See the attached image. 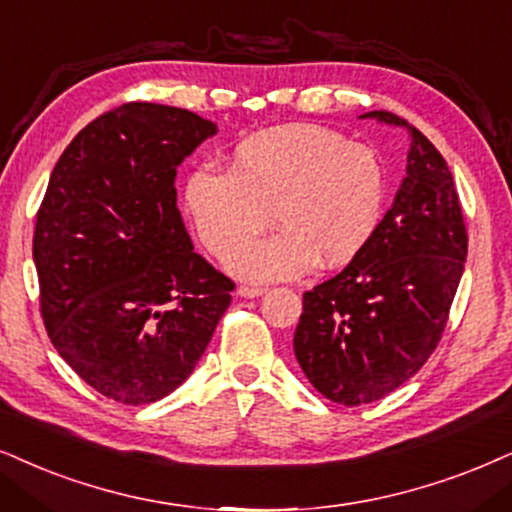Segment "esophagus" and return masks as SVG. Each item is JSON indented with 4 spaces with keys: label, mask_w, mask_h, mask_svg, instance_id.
Returning <instances> with one entry per match:
<instances>
[{
    "label": "esophagus",
    "mask_w": 512,
    "mask_h": 512,
    "mask_svg": "<svg viewBox=\"0 0 512 512\" xmlns=\"http://www.w3.org/2000/svg\"><path fill=\"white\" fill-rule=\"evenodd\" d=\"M267 293V288L262 286H238V295L241 297H260Z\"/></svg>",
    "instance_id": "obj_1"
}]
</instances>
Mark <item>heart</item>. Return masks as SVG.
<instances>
[{"label":"heart","mask_w":512,"mask_h":512,"mask_svg":"<svg viewBox=\"0 0 512 512\" xmlns=\"http://www.w3.org/2000/svg\"><path fill=\"white\" fill-rule=\"evenodd\" d=\"M387 170L368 144L319 125L262 129L238 141L229 172L200 165L184 184V210L200 243L252 283L300 278L316 262L340 269L378 234ZM276 235L245 244L266 228ZM244 245L241 246L240 243Z\"/></svg>","instance_id":"obj_1"}]
</instances>
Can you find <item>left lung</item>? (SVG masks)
Segmentation results:
<instances>
[{
	"label": "left lung",
	"mask_w": 512,
	"mask_h": 512,
	"mask_svg": "<svg viewBox=\"0 0 512 512\" xmlns=\"http://www.w3.org/2000/svg\"><path fill=\"white\" fill-rule=\"evenodd\" d=\"M409 129L406 177L378 234L338 276L302 295L295 357L323 397L342 406L383 399L423 368L449 321L468 257L461 200L442 153Z\"/></svg>",
	"instance_id": "8db88e82"
}]
</instances>
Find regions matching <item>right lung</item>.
Segmentation results:
<instances>
[{
  "label": "right lung",
  "instance_id": "add662e5",
  "mask_svg": "<svg viewBox=\"0 0 512 512\" xmlns=\"http://www.w3.org/2000/svg\"><path fill=\"white\" fill-rule=\"evenodd\" d=\"M217 125L125 103L61 153L37 210L32 257L51 345L103 397L144 406L193 373L234 281L193 252L177 165Z\"/></svg>",
  "mask_w": 512,
  "mask_h": 512
}]
</instances>
